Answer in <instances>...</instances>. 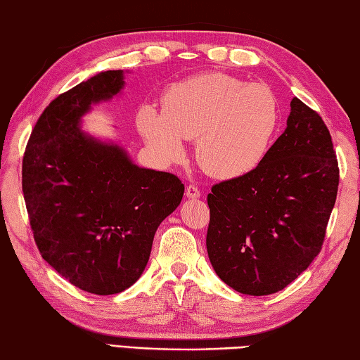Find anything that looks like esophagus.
<instances>
[{"instance_id": "obj_1", "label": "esophagus", "mask_w": 360, "mask_h": 360, "mask_svg": "<svg viewBox=\"0 0 360 360\" xmlns=\"http://www.w3.org/2000/svg\"><path fill=\"white\" fill-rule=\"evenodd\" d=\"M186 196H187V198L196 200V198H200V196H201V192L198 190V187L193 186V184H190V186H187V188H186Z\"/></svg>"}]
</instances>
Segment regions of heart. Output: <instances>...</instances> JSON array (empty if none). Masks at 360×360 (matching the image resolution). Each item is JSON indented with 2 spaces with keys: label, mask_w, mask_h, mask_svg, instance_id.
I'll use <instances>...</instances> for the list:
<instances>
[{
  "label": "heart",
  "mask_w": 360,
  "mask_h": 360,
  "mask_svg": "<svg viewBox=\"0 0 360 360\" xmlns=\"http://www.w3.org/2000/svg\"><path fill=\"white\" fill-rule=\"evenodd\" d=\"M137 128L164 162L184 156L196 139V160L217 179H237L262 164L279 124V104L265 84L206 73L172 84L162 109L140 105Z\"/></svg>",
  "instance_id": "1"
}]
</instances>
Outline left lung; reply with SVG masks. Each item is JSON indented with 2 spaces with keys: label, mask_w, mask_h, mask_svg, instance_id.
Returning <instances> with one entry per match:
<instances>
[{
  "label": "left lung",
  "mask_w": 360,
  "mask_h": 360,
  "mask_svg": "<svg viewBox=\"0 0 360 360\" xmlns=\"http://www.w3.org/2000/svg\"><path fill=\"white\" fill-rule=\"evenodd\" d=\"M337 188L326 124L293 98L287 128L262 164L207 195L206 246L218 278L252 297L283 290L319 256Z\"/></svg>",
  "instance_id": "8db88e82"
}]
</instances>
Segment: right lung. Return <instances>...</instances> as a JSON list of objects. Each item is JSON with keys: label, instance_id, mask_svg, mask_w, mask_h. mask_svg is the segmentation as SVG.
Returning <instances> with one entry per match:
<instances>
[{"label": "right lung", "instance_id": "1", "mask_svg": "<svg viewBox=\"0 0 360 360\" xmlns=\"http://www.w3.org/2000/svg\"><path fill=\"white\" fill-rule=\"evenodd\" d=\"M123 70L77 84L49 103L23 158L25 202L41 257L94 295L142 276L159 224L179 206L178 176L134 164L122 146L91 137L81 118L124 87Z\"/></svg>", "mask_w": 360, "mask_h": 360}]
</instances>
